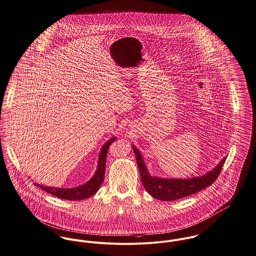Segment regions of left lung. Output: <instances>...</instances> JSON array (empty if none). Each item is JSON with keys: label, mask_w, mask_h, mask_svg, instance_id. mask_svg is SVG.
<instances>
[{"label": "left lung", "mask_w": 256, "mask_h": 256, "mask_svg": "<svg viewBox=\"0 0 256 256\" xmlns=\"http://www.w3.org/2000/svg\"><path fill=\"white\" fill-rule=\"evenodd\" d=\"M132 149L136 158L141 181L145 190L152 197L160 200H174L182 198L208 187L216 181L218 174H220L222 166L226 160V157L223 158L217 164L216 166L202 176L189 178H164L151 176L139 150L134 145H132Z\"/></svg>", "instance_id": "8db88e82"}]
</instances>
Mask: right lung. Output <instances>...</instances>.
I'll return each mask as SVG.
<instances>
[{"label": "right lung", "instance_id": "add662e5", "mask_svg": "<svg viewBox=\"0 0 256 256\" xmlns=\"http://www.w3.org/2000/svg\"><path fill=\"white\" fill-rule=\"evenodd\" d=\"M117 140V138L113 136L110 138L105 144L102 146L100 152H99L98 162V168L96 170L88 182L84 183L82 185H80L74 188H58V187H50V186H44L42 184L35 183L37 187L42 188L46 192L50 193L52 196L63 198V200H84L88 198L92 197L98 191L99 187L101 186L104 174H105V164H106V157L108 153L109 146Z\"/></svg>", "mask_w": 256, "mask_h": 256}]
</instances>
